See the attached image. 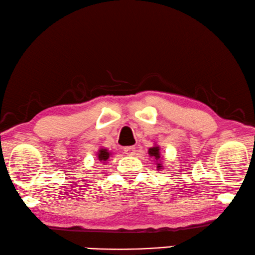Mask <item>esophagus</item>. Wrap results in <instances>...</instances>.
<instances>
[{
	"label": "esophagus",
	"mask_w": 255,
	"mask_h": 255,
	"mask_svg": "<svg viewBox=\"0 0 255 255\" xmlns=\"http://www.w3.org/2000/svg\"><path fill=\"white\" fill-rule=\"evenodd\" d=\"M124 153L127 155H134L135 146H127V148H124Z\"/></svg>",
	"instance_id": "esophagus-1"
}]
</instances>
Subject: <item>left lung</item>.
<instances>
[{
	"label": "left lung",
	"mask_w": 255,
	"mask_h": 255,
	"mask_svg": "<svg viewBox=\"0 0 255 255\" xmlns=\"http://www.w3.org/2000/svg\"><path fill=\"white\" fill-rule=\"evenodd\" d=\"M149 155L150 157H153L155 160H160V157H161V155H160V148H159V145H154V146H151V148L149 149ZM158 168H161L162 166H161V163H158V166H157Z\"/></svg>",
	"instance_id": "obj_1"
}]
</instances>
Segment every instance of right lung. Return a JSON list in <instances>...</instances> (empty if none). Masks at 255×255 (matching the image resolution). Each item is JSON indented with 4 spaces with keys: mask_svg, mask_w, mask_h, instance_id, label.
Returning <instances> with one entry per match:
<instances>
[{
    "mask_svg": "<svg viewBox=\"0 0 255 255\" xmlns=\"http://www.w3.org/2000/svg\"><path fill=\"white\" fill-rule=\"evenodd\" d=\"M110 155H111V152H109L107 149H104V148L100 149V150H98V152H97L98 160H100V161H103V162H106L107 160H109Z\"/></svg>",
    "mask_w": 255,
    "mask_h": 255,
    "instance_id": "1",
    "label": "right lung"
}]
</instances>
